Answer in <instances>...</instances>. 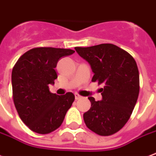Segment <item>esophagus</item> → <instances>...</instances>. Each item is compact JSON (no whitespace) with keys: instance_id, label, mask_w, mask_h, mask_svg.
I'll return each instance as SVG.
<instances>
[{"instance_id":"1","label":"esophagus","mask_w":156,"mask_h":156,"mask_svg":"<svg viewBox=\"0 0 156 156\" xmlns=\"http://www.w3.org/2000/svg\"><path fill=\"white\" fill-rule=\"evenodd\" d=\"M81 98H82V97H81L80 95H78V94L75 93V99L76 100H79V99H81Z\"/></svg>"}]
</instances>
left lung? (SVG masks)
Returning a JSON list of instances; mask_svg holds the SVG:
<instances>
[{"label":"left lung","instance_id":"obj_1","mask_svg":"<svg viewBox=\"0 0 156 156\" xmlns=\"http://www.w3.org/2000/svg\"><path fill=\"white\" fill-rule=\"evenodd\" d=\"M91 66L92 82L104 84L102 99L89 97L91 108L83 114L87 127L101 136L119 131L129 119L139 95V72L130 54L113 44L75 47Z\"/></svg>","mask_w":156,"mask_h":156}]
</instances>
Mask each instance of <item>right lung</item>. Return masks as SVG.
<instances>
[{"label":"right lung","mask_w":156,"mask_h":156,"mask_svg":"<svg viewBox=\"0 0 156 156\" xmlns=\"http://www.w3.org/2000/svg\"><path fill=\"white\" fill-rule=\"evenodd\" d=\"M74 51L53 47H37L18 59L11 74L13 99L21 120L31 130L47 134L59 128L73 101L68 92L51 93L49 85L57 78V63Z\"/></svg>","instance_id":"right-lung-1"}]
</instances>
